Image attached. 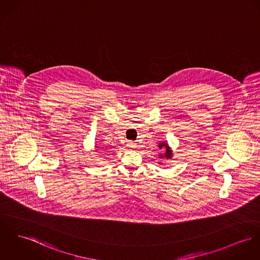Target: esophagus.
Returning <instances> with one entry per match:
<instances>
[{
	"label": "esophagus",
	"mask_w": 260,
	"mask_h": 260,
	"mask_svg": "<svg viewBox=\"0 0 260 260\" xmlns=\"http://www.w3.org/2000/svg\"><path fill=\"white\" fill-rule=\"evenodd\" d=\"M127 147H128L130 150H135V149L137 148V145H136L134 142H128Z\"/></svg>",
	"instance_id": "obj_1"
}]
</instances>
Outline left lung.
I'll return each instance as SVG.
<instances>
[{"mask_svg": "<svg viewBox=\"0 0 260 260\" xmlns=\"http://www.w3.org/2000/svg\"><path fill=\"white\" fill-rule=\"evenodd\" d=\"M158 147L159 149L161 150V153L158 155V159H159V162L158 164L159 165H162V161L163 160H171L172 157H173V151H172V148H170L169 144L167 142H161L158 144Z\"/></svg>", "mask_w": 260, "mask_h": 260, "instance_id": "8db88e82", "label": "left lung"}]
</instances>
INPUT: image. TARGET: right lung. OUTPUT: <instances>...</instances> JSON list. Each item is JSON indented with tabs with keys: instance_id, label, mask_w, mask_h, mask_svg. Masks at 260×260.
I'll use <instances>...</instances> for the list:
<instances>
[{
	"instance_id": "1",
	"label": "right lung",
	"mask_w": 260,
	"mask_h": 260,
	"mask_svg": "<svg viewBox=\"0 0 260 260\" xmlns=\"http://www.w3.org/2000/svg\"><path fill=\"white\" fill-rule=\"evenodd\" d=\"M95 148H98V147H97V146H95ZM105 152H106V150H105V149H104V150H103V154H106V153H105Z\"/></svg>"
}]
</instances>
